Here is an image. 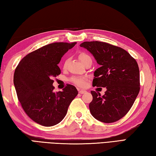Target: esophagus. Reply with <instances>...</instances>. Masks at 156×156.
<instances>
[{
	"instance_id": "1",
	"label": "esophagus",
	"mask_w": 156,
	"mask_h": 156,
	"mask_svg": "<svg viewBox=\"0 0 156 156\" xmlns=\"http://www.w3.org/2000/svg\"><path fill=\"white\" fill-rule=\"evenodd\" d=\"M79 94H83L86 93V90H79Z\"/></svg>"
}]
</instances>
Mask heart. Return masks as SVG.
I'll return each instance as SVG.
<instances>
[{"mask_svg":"<svg viewBox=\"0 0 156 156\" xmlns=\"http://www.w3.org/2000/svg\"><path fill=\"white\" fill-rule=\"evenodd\" d=\"M79 58L83 64L88 60H92V58H91L90 55L87 54H86V53H84V52L79 53ZM68 62H69V59H66L65 61H64V68H66L67 66V64H68ZM70 81L75 85H76V86H79V87H84L86 86V85L87 78L86 77H73L70 78Z\"/></svg>","mask_w":156,"mask_h":156,"instance_id":"obj_1","label":"heart"}]
</instances>
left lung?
<instances>
[{"instance_id":"1","label":"left lung","mask_w":156,"mask_h":156,"mask_svg":"<svg viewBox=\"0 0 156 156\" xmlns=\"http://www.w3.org/2000/svg\"><path fill=\"white\" fill-rule=\"evenodd\" d=\"M94 56L101 67L94 72L92 86L107 87L105 94L91 91V114L104 123L118 121L128 112L140 91L137 62L125 49L101 41H85L80 45Z\"/></svg>"}]
</instances>
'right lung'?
Segmentation results:
<instances>
[{
  "instance_id": "add662e5",
  "label": "right lung",
  "mask_w": 156,
  "mask_h": 156,
  "mask_svg": "<svg viewBox=\"0 0 156 156\" xmlns=\"http://www.w3.org/2000/svg\"><path fill=\"white\" fill-rule=\"evenodd\" d=\"M77 42L52 43L32 51L20 62L14 72L17 98L26 115L43 126L58 124L78 94L76 87L66 84L62 92H54L52 78L61 71L58 64Z\"/></svg>"
}]
</instances>
